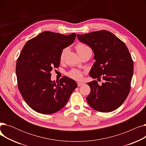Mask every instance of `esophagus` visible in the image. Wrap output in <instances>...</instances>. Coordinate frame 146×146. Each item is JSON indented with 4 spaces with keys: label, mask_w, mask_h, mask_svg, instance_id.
<instances>
[{
    "label": "esophagus",
    "mask_w": 146,
    "mask_h": 146,
    "mask_svg": "<svg viewBox=\"0 0 146 146\" xmlns=\"http://www.w3.org/2000/svg\"><path fill=\"white\" fill-rule=\"evenodd\" d=\"M83 84H84V83H82V82H78V86H80L83 85Z\"/></svg>",
    "instance_id": "34e87169"
}]
</instances>
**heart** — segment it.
I'll use <instances>...</instances> for the list:
<instances>
[{
	"instance_id": "obj_1",
	"label": "heart",
	"mask_w": 146,
	"mask_h": 146,
	"mask_svg": "<svg viewBox=\"0 0 146 146\" xmlns=\"http://www.w3.org/2000/svg\"><path fill=\"white\" fill-rule=\"evenodd\" d=\"M76 49L77 51L78 54L81 56L82 55L86 53H90L92 54V50L91 49L88 47V46L86 45L85 44H83L82 43H78L76 45ZM68 48H66L63 51H61L60 60L61 61H63L64 60L65 56L67 52ZM67 75L68 77H70L74 80H80L83 78V72L80 70H76V69H73V70H70L67 73Z\"/></svg>"
}]
</instances>
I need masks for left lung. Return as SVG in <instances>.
Returning a JSON list of instances; mask_svg holds the SVG:
<instances>
[{
	"label": "left lung",
	"instance_id": "1",
	"mask_svg": "<svg viewBox=\"0 0 146 146\" xmlns=\"http://www.w3.org/2000/svg\"><path fill=\"white\" fill-rule=\"evenodd\" d=\"M79 41L91 48L95 62L89 72L96 80L87 83L90 92L86 98L93 109L108 112L119 107L128 95L133 75L134 63L124 42L105 30L77 35Z\"/></svg>",
	"mask_w": 146,
	"mask_h": 146
}]
</instances>
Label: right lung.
<instances>
[{
  "label": "right lung",
  "mask_w": 146,
  "mask_h": 146,
  "mask_svg": "<svg viewBox=\"0 0 146 146\" xmlns=\"http://www.w3.org/2000/svg\"><path fill=\"white\" fill-rule=\"evenodd\" d=\"M76 34L65 35L44 31L28 41L17 61L18 88L25 102L43 114L55 113L67 104L78 85L66 76L51 80L52 68L60 63L61 51L74 41Z\"/></svg>",
  "instance_id": "add662e5"
}]
</instances>
